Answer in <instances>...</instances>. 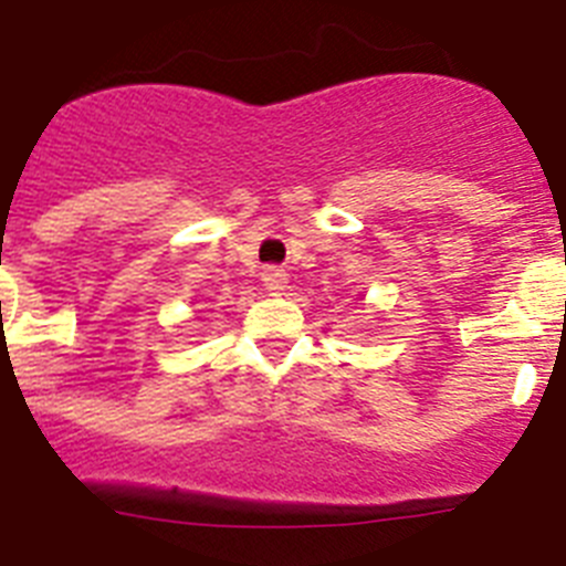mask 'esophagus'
I'll return each mask as SVG.
<instances>
[{
	"label": "esophagus",
	"instance_id": "obj_1",
	"mask_svg": "<svg viewBox=\"0 0 566 566\" xmlns=\"http://www.w3.org/2000/svg\"><path fill=\"white\" fill-rule=\"evenodd\" d=\"M260 277H263V286H266L272 294H280V292H283V289H286V283H289L286 272H283V269H280V266H266V269H263V274H260Z\"/></svg>",
	"mask_w": 566,
	"mask_h": 566
}]
</instances>
